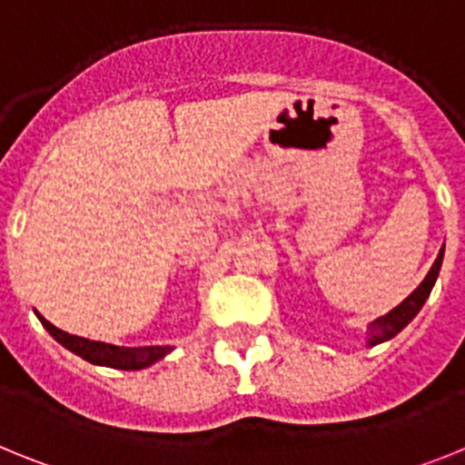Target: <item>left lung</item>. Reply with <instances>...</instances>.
I'll use <instances>...</instances> for the list:
<instances>
[{"mask_svg": "<svg viewBox=\"0 0 465 465\" xmlns=\"http://www.w3.org/2000/svg\"><path fill=\"white\" fill-rule=\"evenodd\" d=\"M442 256H445V244H442L440 253H438L435 262L430 265V270H429V274L424 277V282L419 283L417 289H414L408 298L402 300L401 305H396L391 312H386L384 316H380V319H375L372 323H368V332H365V335H368V342H365L368 347H375V344H381V342H386V340L396 338L398 332H401L402 328L408 326L414 316L419 314V310L424 307V302L429 300L430 291H433L435 279H438V274H440Z\"/></svg>", "mask_w": 465, "mask_h": 465, "instance_id": "8db88e82", "label": "left lung"}]
</instances>
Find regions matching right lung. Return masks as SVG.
Here are the masks:
<instances>
[{
  "label": "right lung",
  "instance_id": "obj_1",
  "mask_svg": "<svg viewBox=\"0 0 465 465\" xmlns=\"http://www.w3.org/2000/svg\"><path fill=\"white\" fill-rule=\"evenodd\" d=\"M35 314L41 322V326L46 328L57 342L93 365H104V368H116V371H143V368L158 363L160 359H165L172 351L170 344H167V347H160V344H155V347H118V344H106L97 342V340L79 338V335H69V332L55 328L36 310Z\"/></svg>",
  "mask_w": 465,
  "mask_h": 465
}]
</instances>
